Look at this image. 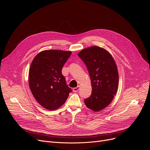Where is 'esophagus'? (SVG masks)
Returning <instances> with one entry per match:
<instances>
[{
    "label": "esophagus",
    "mask_w": 150,
    "mask_h": 150,
    "mask_svg": "<svg viewBox=\"0 0 150 150\" xmlns=\"http://www.w3.org/2000/svg\"><path fill=\"white\" fill-rule=\"evenodd\" d=\"M80 87H81L79 86V85H78V87L74 88V89H73V91H74V92H78V91H79V90L80 89Z\"/></svg>",
    "instance_id": "obj_1"
}]
</instances>
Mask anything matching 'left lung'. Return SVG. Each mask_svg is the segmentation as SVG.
I'll return each mask as SVG.
<instances>
[{"mask_svg": "<svg viewBox=\"0 0 150 150\" xmlns=\"http://www.w3.org/2000/svg\"><path fill=\"white\" fill-rule=\"evenodd\" d=\"M78 56L86 65L91 82V95L84 103L91 110L100 111L110 104L117 91L119 74L115 61L108 50L95 46L82 50Z\"/></svg>", "mask_w": 150, "mask_h": 150, "instance_id": "1", "label": "left lung"}]
</instances>
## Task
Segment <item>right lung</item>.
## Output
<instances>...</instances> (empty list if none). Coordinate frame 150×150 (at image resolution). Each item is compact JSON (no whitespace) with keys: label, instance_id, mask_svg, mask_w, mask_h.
I'll list each match as a JSON object with an SVG mask.
<instances>
[{"label":"right lung","instance_id":"obj_1","mask_svg":"<svg viewBox=\"0 0 150 150\" xmlns=\"http://www.w3.org/2000/svg\"><path fill=\"white\" fill-rule=\"evenodd\" d=\"M71 51L46 50L34 58L29 70L28 83L36 101L49 110L59 109L72 91L62 74Z\"/></svg>","mask_w":150,"mask_h":150}]
</instances>
